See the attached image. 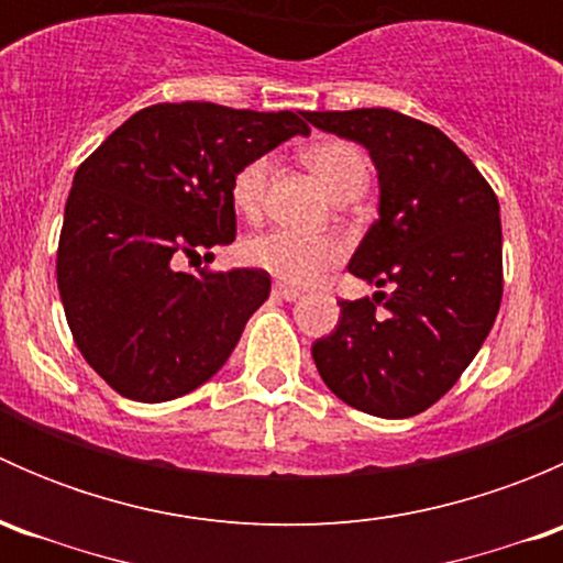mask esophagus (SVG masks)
<instances>
[{
    "label": "esophagus",
    "instance_id": "obj_1",
    "mask_svg": "<svg viewBox=\"0 0 563 563\" xmlns=\"http://www.w3.org/2000/svg\"><path fill=\"white\" fill-rule=\"evenodd\" d=\"M272 297L283 299V302H294V299L302 297V291H297V288H291V286H283V283H275V288H272Z\"/></svg>",
    "mask_w": 563,
    "mask_h": 563
}]
</instances>
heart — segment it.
<instances>
[{
  "instance_id": "b5f03b06",
  "label": "heart",
  "mask_w": 563,
  "mask_h": 563,
  "mask_svg": "<svg viewBox=\"0 0 563 563\" xmlns=\"http://www.w3.org/2000/svg\"><path fill=\"white\" fill-rule=\"evenodd\" d=\"M305 163L313 168L329 196L345 201L360 196L371 179L365 152L351 141H323L305 152ZM269 155L253 157L245 163L231 181V201L236 212L255 218L264 207L266 176H269ZM345 247L338 236L329 234H297V231L275 229L250 236L245 242V261L250 266L269 272L294 286H310L321 280L334 264H340Z\"/></svg>"
}]
</instances>
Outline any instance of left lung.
I'll use <instances>...</instances> for the list:
<instances>
[{
    "label": "left lung",
    "instance_id": "obj_1",
    "mask_svg": "<svg viewBox=\"0 0 563 563\" xmlns=\"http://www.w3.org/2000/svg\"><path fill=\"white\" fill-rule=\"evenodd\" d=\"M302 117L371 152L378 220L349 272L389 288L340 302L334 332L313 343L318 373L340 400L373 417L422 413L455 387L501 308L496 192L455 141L406 113L354 108Z\"/></svg>",
    "mask_w": 563,
    "mask_h": 563
}]
</instances>
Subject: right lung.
Returning <instances> with one entry per match:
<instances>
[{
    "instance_id": "1",
    "label": "right lung",
    "mask_w": 563,
    "mask_h": 563,
    "mask_svg": "<svg viewBox=\"0 0 563 563\" xmlns=\"http://www.w3.org/2000/svg\"><path fill=\"white\" fill-rule=\"evenodd\" d=\"M310 128L294 111L141 108L78 166L56 250L67 327L111 389L163 402L214 376L266 302L264 269L187 272L231 245V181Z\"/></svg>"
}]
</instances>
